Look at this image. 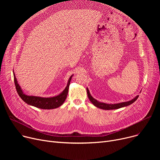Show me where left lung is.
I'll list each match as a JSON object with an SVG mask.
<instances>
[{
  "label": "left lung",
  "mask_w": 160,
  "mask_h": 160,
  "mask_svg": "<svg viewBox=\"0 0 160 160\" xmlns=\"http://www.w3.org/2000/svg\"><path fill=\"white\" fill-rule=\"evenodd\" d=\"M87 93H88V98L90 100V101L92 102V104H93L95 106L100 109H102V110H115V109H119L122 107L128 106L135 102L139 97V95H137L135 98H133L131 100H129V101H127V102H120L117 104H106L104 102H100L92 97L89 93V91L88 88H87Z\"/></svg>",
  "instance_id": "1"
}]
</instances>
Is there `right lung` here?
I'll return each instance as SVG.
<instances>
[{
    "label": "right lung",
    "instance_id": "obj_1",
    "mask_svg": "<svg viewBox=\"0 0 160 160\" xmlns=\"http://www.w3.org/2000/svg\"><path fill=\"white\" fill-rule=\"evenodd\" d=\"M72 76L73 75H71L70 77L68 82H67V86L61 93L52 97H41L31 95L29 96L24 94L20 86L19 85L18 82L17 80V78L15 77V74L13 72L14 82L17 92H18V93L19 94L21 99L24 102L30 106H34L40 109H43V110H51V109L57 108L63 104L67 98V94H68L70 82L72 79Z\"/></svg>",
    "mask_w": 160,
    "mask_h": 160
}]
</instances>
